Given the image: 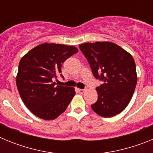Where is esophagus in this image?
Returning a JSON list of instances; mask_svg holds the SVG:
<instances>
[{
    "instance_id": "esophagus-1",
    "label": "esophagus",
    "mask_w": 153,
    "mask_h": 153,
    "mask_svg": "<svg viewBox=\"0 0 153 153\" xmlns=\"http://www.w3.org/2000/svg\"><path fill=\"white\" fill-rule=\"evenodd\" d=\"M77 92L79 93H80V94H83V93L85 92V90H83V89H78Z\"/></svg>"
}]
</instances>
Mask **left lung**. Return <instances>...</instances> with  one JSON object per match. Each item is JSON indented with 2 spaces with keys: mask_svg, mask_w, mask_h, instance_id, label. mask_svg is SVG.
I'll return each instance as SVG.
<instances>
[{
  "mask_svg": "<svg viewBox=\"0 0 153 153\" xmlns=\"http://www.w3.org/2000/svg\"><path fill=\"white\" fill-rule=\"evenodd\" d=\"M93 76L102 80L93 110L103 117L119 114L130 102L136 83V63L130 53L111 42L79 44Z\"/></svg>",
  "mask_w": 153,
  "mask_h": 153,
  "instance_id": "8db88e82",
  "label": "left lung"
}]
</instances>
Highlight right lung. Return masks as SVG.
Masks as SVG:
<instances>
[{"mask_svg": "<svg viewBox=\"0 0 153 153\" xmlns=\"http://www.w3.org/2000/svg\"><path fill=\"white\" fill-rule=\"evenodd\" d=\"M77 52L74 46L45 43L21 58L16 77L17 87L25 106L35 116L54 120L66 110L75 90L73 87L56 86L53 79L61 73L63 62Z\"/></svg>", "mask_w": 153, "mask_h": 153, "instance_id": "right-lung-1", "label": "right lung"}]
</instances>
